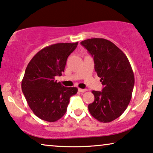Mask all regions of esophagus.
<instances>
[{
	"label": "esophagus",
	"mask_w": 153,
	"mask_h": 153,
	"mask_svg": "<svg viewBox=\"0 0 153 153\" xmlns=\"http://www.w3.org/2000/svg\"><path fill=\"white\" fill-rule=\"evenodd\" d=\"M78 91H79V92H82H82H86L87 90H86V89H81V88H79V89H78Z\"/></svg>",
	"instance_id": "esophagus-1"
}]
</instances>
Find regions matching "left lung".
<instances>
[{"label": "left lung", "instance_id": "8db88e82", "mask_svg": "<svg viewBox=\"0 0 153 153\" xmlns=\"http://www.w3.org/2000/svg\"><path fill=\"white\" fill-rule=\"evenodd\" d=\"M81 44L93 57L94 70L104 86L102 91H92L94 100L88 105L90 114L103 123L119 118L131 101L135 79L124 53L114 44L102 38H92Z\"/></svg>", "mask_w": 153, "mask_h": 153}]
</instances>
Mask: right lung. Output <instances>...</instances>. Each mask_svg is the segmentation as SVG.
I'll return each instance as SVG.
<instances>
[{"label": "right lung", "instance_id": "obj_1", "mask_svg": "<svg viewBox=\"0 0 153 153\" xmlns=\"http://www.w3.org/2000/svg\"><path fill=\"white\" fill-rule=\"evenodd\" d=\"M78 42L51 44L31 59L22 80V90L29 107L36 117L54 122L63 117L77 88H67L55 80L62 75L69 55Z\"/></svg>", "mask_w": 153, "mask_h": 153}]
</instances>
